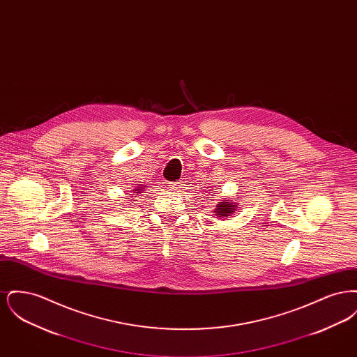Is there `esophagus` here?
Here are the masks:
<instances>
[{
    "label": "esophagus",
    "mask_w": 357,
    "mask_h": 357,
    "mask_svg": "<svg viewBox=\"0 0 357 357\" xmlns=\"http://www.w3.org/2000/svg\"><path fill=\"white\" fill-rule=\"evenodd\" d=\"M169 186H170L171 190H176V188H179V183L178 182H175V183H169Z\"/></svg>",
    "instance_id": "esophagus-1"
}]
</instances>
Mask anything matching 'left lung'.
<instances>
[{"label":"left lung","instance_id":"left-lung-1","mask_svg":"<svg viewBox=\"0 0 357 357\" xmlns=\"http://www.w3.org/2000/svg\"><path fill=\"white\" fill-rule=\"evenodd\" d=\"M236 204L234 202H230V201H223L215 206V210H214V215L217 217H221V218H226L229 215H231L234 211H236Z\"/></svg>","mask_w":357,"mask_h":357}]
</instances>
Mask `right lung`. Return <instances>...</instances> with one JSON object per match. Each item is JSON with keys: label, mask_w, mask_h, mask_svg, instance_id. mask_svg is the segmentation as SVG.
Here are the masks:
<instances>
[{"label": "right lung", "mask_w": 357, "mask_h": 357, "mask_svg": "<svg viewBox=\"0 0 357 357\" xmlns=\"http://www.w3.org/2000/svg\"><path fill=\"white\" fill-rule=\"evenodd\" d=\"M142 190H143V187H139V188H136L135 191H137V192H142Z\"/></svg>", "instance_id": "right-lung-1"}]
</instances>
